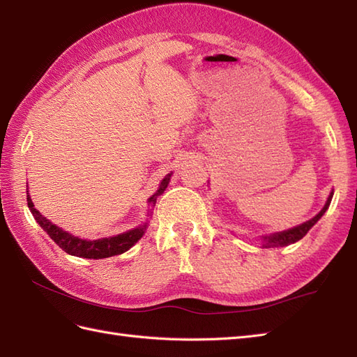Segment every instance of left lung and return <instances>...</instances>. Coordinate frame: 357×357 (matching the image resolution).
<instances>
[{"label":"left lung","mask_w":357,"mask_h":357,"mask_svg":"<svg viewBox=\"0 0 357 357\" xmlns=\"http://www.w3.org/2000/svg\"><path fill=\"white\" fill-rule=\"evenodd\" d=\"M332 196L333 195L331 193V196H328L324 208L314 218H310V220L305 222L303 225H300L297 227H292V229H288V231H283V232H278V234H273V235L266 236V240H264V241H266V244H262L264 248H283V245L292 244V243H296V241L303 238V236L307 234V231L310 229V227H312L319 220V218L323 217V214L326 213V209L328 208V205H331V202H332Z\"/></svg>","instance_id":"left-lung-1"}]
</instances>
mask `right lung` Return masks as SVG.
Segmentation results:
<instances>
[{"label": "right lung", "mask_w": 357, "mask_h": 357, "mask_svg": "<svg viewBox=\"0 0 357 357\" xmlns=\"http://www.w3.org/2000/svg\"><path fill=\"white\" fill-rule=\"evenodd\" d=\"M170 176H172V173L162 179L158 191L149 199V202L155 204L157 196L164 193V190H166L169 185ZM26 204H29V208H30L33 217L36 218V222H38L42 229L51 236V240H54V243H56L61 250H65L66 253L74 255V257H79V258L102 259V258L116 257V255H121L126 250H130L132 245L142 238L144 231H146V225H143L140 227H137V229L128 231L125 234L116 235V236H109V238L95 240V241L81 240V238H78V236L70 235L69 232L60 229L59 226L52 225L48 218H45L38 211V209L34 208L29 193H26Z\"/></svg>", "instance_id": "right-lung-1"}]
</instances>
